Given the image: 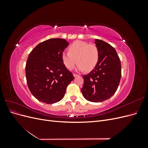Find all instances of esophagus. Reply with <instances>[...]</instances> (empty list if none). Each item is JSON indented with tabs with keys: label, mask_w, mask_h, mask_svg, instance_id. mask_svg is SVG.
Wrapping results in <instances>:
<instances>
[{
	"label": "esophagus",
	"mask_w": 148,
	"mask_h": 148,
	"mask_svg": "<svg viewBox=\"0 0 148 148\" xmlns=\"http://www.w3.org/2000/svg\"><path fill=\"white\" fill-rule=\"evenodd\" d=\"M78 75H77V74H75V73H73V77H75V78H76V77H78Z\"/></svg>",
	"instance_id": "1"
}]
</instances>
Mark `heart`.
Returning <instances> with one entry per match:
<instances>
[{"instance_id": "b5f03b06", "label": "heart", "mask_w": 148, "mask_h": 148, "mask_svg": "<svg viewBox=\"0 0 148 148\" xmlns=\"http://www.w3.org/2000/svg\"><path fill=\"white\" fill-rule=\"evenodd\" d=\"M69 52L62 53L61 59L67 69H72L76 63L78 64L77 69L79 71H91L98 63L99 52L95 44L77 41L70 46Z\"/></svg>"}]
</instances>
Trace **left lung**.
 I'll return each instance as SVG.
<instances>
[{
	"mask_svg": "<svg viewBox=\"0 0 148 148\" xmlns=\"http://www.w3.org/2000/svg\"><path fill=\"white\" fill-rule=\"evenodd\" d=\"M95 40L99 59L90 73L83 76L82 92L86 100L99 102L109 99L117 91L121 78V63L112 46L102 40Z\"/></svg>",
	"mask_w": 148,
	"mask_h": 148,
	"instance_id": "left-lung-1",
	"label": "left lung"
}]
</instances>
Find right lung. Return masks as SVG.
Here are the masks:
<instances>
[{"instance_id": "obj_1", "label": "right lung", "mask_w": 148, "mask_h": 148, "mask_svg": "<svg viewBox=\"0 0 148 148\" xmlns=\"http://www.w3.org/2000/svg\"><path fill=\"white\" fill-rule=\"evenodd\" d=\"M69 44L64 39L53 38L36 46L26 64L28 86L35 98L46 104L63 99L66 89L75 78L61 59Z\"/></svg>"}]
</instances>
